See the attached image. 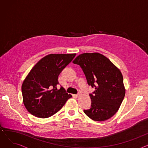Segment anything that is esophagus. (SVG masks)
Wrapping results in <instances>:
<instances>
[{"mask_svg":"<svg viewBox=\"0 0 148 148\" xmlns=\"http://www.w3.org/2000/svg\"><path fill=\"white\" fill-rule=\"evenodd\" d=\"M80 95H81V94H80V93H78V94H77L75 96H76L77 97H80Z\"/></svg>","mask_w":148,"mask_h":148,"instance_id":"esophagus-1","label":"esophagus"}]
</instances>
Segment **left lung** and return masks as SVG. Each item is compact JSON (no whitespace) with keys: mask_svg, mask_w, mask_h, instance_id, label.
<instances>
[{"mask_svg":"<svg viewBox=\"0 0 148 148\" xmlns=\"http://www.w3.org/2000/svg\"><path fill=\"white\" fill-rule=\"evenodd\" d=\"M73 63L80 66L89 86L91 106L84 113L95 121H104L118 112L125 97L122 74L107 58L99 53H83Z\"/></svg>","mask_w":148,"mask_h":148,"instance_id":"obj_1","label":"left lung"}]
</instances>
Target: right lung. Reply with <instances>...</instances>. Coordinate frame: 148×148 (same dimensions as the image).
<instances>
[{"instance_id":"1","label":"right lung","mask_w":148,"mask_h":148,"mask_svg":"<svg viewBox=\"0 0 148 148\" xmlns=\"http://www.w3.org/2000/svg\"><path fill=\"white\" fill-rule=\"evenodd\" d=\"M76 54H50L39 60L30 70L21 86L27 110L40 118H49L59 111L71 98L59 84L58 76Z\"/></svg>"}]
</instances>
